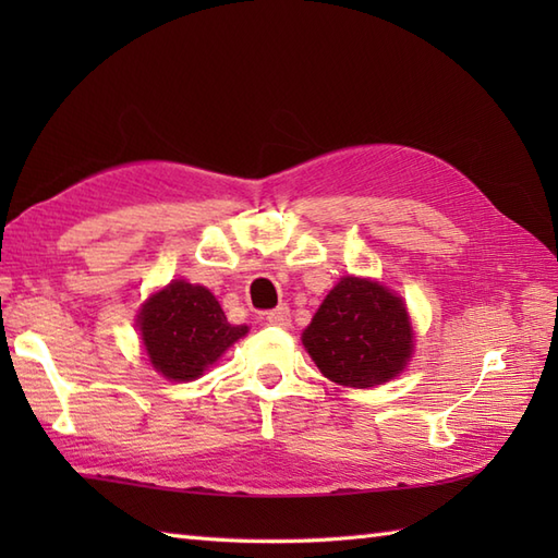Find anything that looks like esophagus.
Instances as JSON below:
<instances>
[{"instance_id":"esophagus-1","label":"esophagus","mask_w":558,"mask_h":558,"mask_svg":"<svg viewBox=\"0 0 558 558\" xmlns=\"http://www.w3.org/2000/svg\"><path fill=\"white\" fill-rule=\"evenodd\" d=\"M266 322L270 326H280V328H288L290 326V310L286 304L278 306V310H272L266 314Z\"/></svg>"}]
</instances>
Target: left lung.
Masks as SVG:
<instances>
[{
  "label": "left lung",
  "instance_id": "left-lung-1",
  "mask_svg": "<svg viewBox=\"0 0 558 558\" xmlns=\"http://www.w3.org/2000/svg\"><path fill=\"white\" fill-rule=\"evenodd\" d=\"M330 381L369 388L402 372L412 354L405 304L374 280L342 278L302 336Z\"/></svg>",
  "mask_w": 558,
  "mask_h": 558
}]
</instances>
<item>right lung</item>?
<instances>
[{"mask_svg": "<svg viewBox=\"0 0 558 558\" xmlns=\"http://www.w3.org/2000/svg\"><path fill=\"white\" fill-rule=\"evenodd\" d=\"M141 340L150 364L174 381H192L204 374L246 326H232L218 300L201 286L174 280L153 294L138 314Z\"/></svg>", "mask_w": 558, "mask_h": 558, "instance_id": "add662e5", "label": "right lung"}]
</instances>
